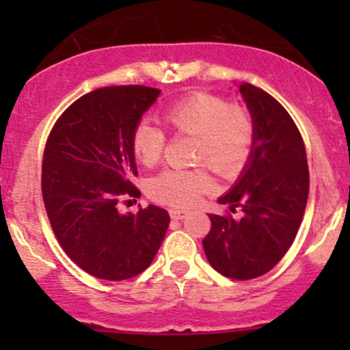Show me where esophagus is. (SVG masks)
Here are the masks:
<instances>
[{
	"label": "esophagus",
	"instance_id": "esophagus-1",
	"mask_svg": "<svg viewBox=\"0 0 350 350\" xmlns=\"http://www.w3.org/2000/svg\"><path fill=\"white\" fill-rule=\"evenodd\" d=\"M169 215H171L172 220H183V218H186L189 215L188 210H178V208H172V210H169Z\"/></svg>",
	"mask_w": 350,
	"mask_h": 350
}]
</instances>
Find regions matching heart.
Listing matches in <instances>:
<instances>
[{
    "label": "heart",
    "instance_id": "1",
    "mask_svg": "<svg viewBox=\"0 0 350 350\" xmlns=\"http://www.w3.org/2000/svg\"><path fill=\"white\" fill-rule=\"evenodd\" d=\"M164 123L174 135L195 137L191 161L204 164L217 176L232 179L250 157L256 137L252 113L237 103L208 91H195L164 109ZM167 135L149 122L137 123L132 150L137 161L152 167L164 155ZM204 165L191 169H165L147 183L154 201L169 206H189L213 185Z\"/></svg>",
    "mask_w": 350,
    "mask_h": 350
}]
</instances>
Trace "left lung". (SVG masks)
Segmentation results:
<instances>
[{"label":"left lung","instance_id":"left-lung-1","mask_svg":"<svg viewBox=\"0 0 350 350\" xmlns=\"http://www.w3.org/2000/svg\"><path fill=\"white\" fill-rule=\"evenodd\" d=\"M241 94L252 113L256 137L237 185L218 200L230 213L208 215L203 249L215 271L247 281L273 269L301 225L310 172L301 133L283 105L249 83ZM241 207V219L232 213Z\"/></svg>","mask_w":350,"mask_h":350}]
</instances>
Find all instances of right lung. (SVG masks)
<instances>
[{
  "label": "right lung",
  "instance_id": "add662e5",
  "mask_svg": "<svg viewBox=\"0 0 350 350\" xmlns=\"http://www.w3.org/2000/svg\"><path fill=\"white\" fill-rule=\"evenodd\" d=\"M155 88L94 90L54 123L42 161V198L59 243L72 262L100 280L144 273L169 227V213L149 204L120 215L122 198H139L132 132L157 100Z\"/></svg>",
  "mask_w": 350,
  "mask_h": 350
}]
</instances>
